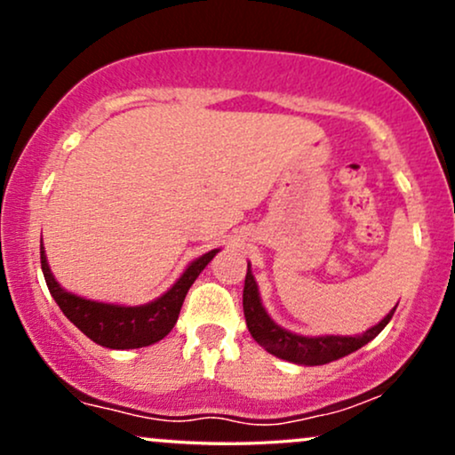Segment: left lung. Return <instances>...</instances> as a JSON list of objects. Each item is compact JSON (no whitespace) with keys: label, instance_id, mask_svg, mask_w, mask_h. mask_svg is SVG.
I'll return each mask as SVG.
<instances>
[{"label":"left lung","instance_id":"obj_1","mask_svg":"<svg viewBox=\"0 0 455 455\" xmlns=\"http://www.w3.org/2000/svg\"><path fill=\"white\" fill-rule=\"evenodd\" d=\"M395 307L389 312L379 325L362 333V336H325V338H306L297 336V333L286 331L275 325L274 321L267 316L265 307L260 306L259 299V289L257 282H254L252 271L245 274V284H243V315H245V325L248 331L252 333V338L257 340L265 351H269L275 357L286 359V362L293 363H304V365H323L329 362H336V359L344 357V355L357 351L363 344H368L372 338H377L383 331L385 325L394 316Z\"/></svg>","mask_w":455,"mask_h":455}]
</instances>
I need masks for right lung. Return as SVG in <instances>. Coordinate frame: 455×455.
I'll use <instances>...</instances> for the list:
<instances>
[{"instance_id": "add662e5", "label": "right lung", "mask_w": 455, "mask_h": 455, "mask_svg": "<svg viewBox=\"0 0 455 455\" xmlns=\"http://www.w3.org/2000/svg\"><path fill=\"white\" fill-rule=\"evenodd\" d=\"M216 252L218 250H212L196 259L175 282L173 289L166 291L160 299L137 307L98 304V301L68 293L51 274L43 248H40V265H43L46 286H49L57 306L90 340L107 348H140L162 340L175 327L188 289L205 269V265L216 257Z\"/></svg>"}]
</instances>
